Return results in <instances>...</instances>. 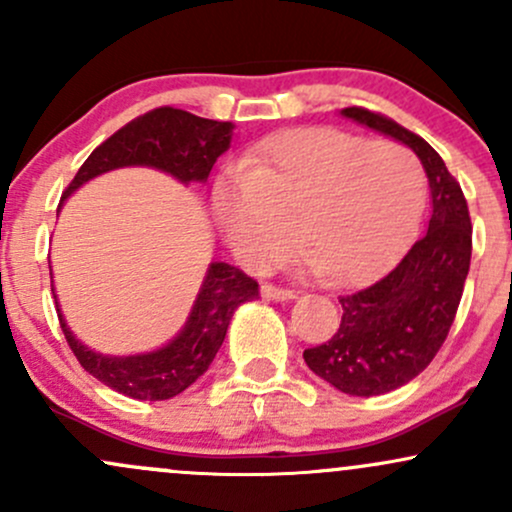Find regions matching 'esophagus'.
<instances>
[{"label":"esophagus","mask_w":512,"mask_h":512,"mask_svg":"<svg viewBox=\"0 0 512 512\" xmlns=\"http://www.w3.org/2000/svg\"><path fill=\"white\" fill-rule=\"evenodd\" d=\"M262 296L267 301H291V298H296V291L281 289V286L274 284H262Z\"/></svg>","instance_id":"obj_1"}]
</instances>
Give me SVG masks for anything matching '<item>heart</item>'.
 Listing matches in <instances>:
<instances>
[{"mask_svg": "<svg viewBox=\"0 0 512 512\" xmlns=\"http://www.w3.org/2000/svg\"><path fill=\"white\" fill-rule=\"evenodd\" d=\"M424 197L426 173L407 146L293 127L252 146L243 173L216 182L214 211L245 267L281 262L296 233L305 264L325 284L356 286L397 260Z\"/></svg>", "mask_w": 512, "mask_h": 512, "instance_id": "obj_1", "label": "heart"}]
</instances>
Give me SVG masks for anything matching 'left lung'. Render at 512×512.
Returning a JSON list of instances; mask_svg holds the SVG:
<instances>
[{"label":"left lung","instance_id":"obj_1","mask_svg":"<svg viewBox=\"0 0 512 512\" xmlns=\"http://www.w3.org/2000/svg\"><path fill=\"white\" fill-rule=\"evenodd\" d=\"M342 115L407 144L424 163L433 202L428 231L397 267L366 289L339 296L337 332L303 351L308 368L339 392L375 397L414 380L448 337L472 260V219L460 182L426 139L358 105Z\"/></svg>","mask_w":512,"mask_h":512}]
</instances>
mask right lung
Returning a JSON list of instances; mask_svg holds the SVG:
<instances>
[{"instance_id":"obj_1","label":"right lung","mask_w":512,"mask_h":512,"mask_svg":"<svg viewBox=\"0 0 512 512\" xmlns=\"http://www.w3.org/2000/svg\"><path fill=\"white\" fill-rule=\"evenodd\" d=\"M231 137V122L204 120L170 105L149 110L93 149V154L86 158L84 166L64 190V197L72 195L96 175L125 166L158 168L185 185L207 182L216 158L231 146ZM257 296L260 286L243 269L226 262H211L182 332L163 349L137 356L96 354L69 332L60 308L57 317L69 349L79 358L86 373L132 399L161 402L180 395L199 375L207 373L216 351L226 339L228 322L236 308L245 301H255Z\"/></svg>"}]
</instances>
